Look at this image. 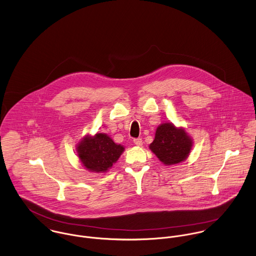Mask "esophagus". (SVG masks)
<instances>
[{"mask_svg": "<svg viewBox=\"0 0 256 256\" xmlns=\"http://www.w3.org/2000/svg\"><path fill=\"white\" fill-rule=\"evenodd\" d=\"M134 144L138 146H142V138H134Z\"/></svg>", "mask_w": 256, "mask_h": 256, "instance_id": "34e87169", "label": "esophagus"}]
</instances>
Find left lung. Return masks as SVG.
Segmentation results:
<instances>
[{
    "label": "left lung",
    "instance_id": "8db88e82",
    "mask_svg": "<svg viewBox=\"0 0 256 256\" xmlns=\"http://www.w3.org/2000/svg\"><path fill=\"white\" fill-rule=\"evenodd\" d=\"M192 146L193 140L184 128L164 122L156 128L150 148L163 164L173 165L186 160Z\"/></svg>",
    "mask_w": 256,
    "mask_h": 256
}]
</instances>
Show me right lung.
I'll return each instance as SVG.
<instances>
[{"mask_svg": "<svg viewBox=\"0 0 256 256\" xmlns=\"http://www.w3.org/2000/svg\"><path fill=\"white\" fill-rule=\"evenodd\" d=\"M124 148L116 144L106 134L98 132L94 136H86L77 144L78 157L91 172H106L124 152Z\"/></svg>", "mask_w": 256, "mask_h": 256, "instance_id": "1", "label": "right lung"}]
</instances>
